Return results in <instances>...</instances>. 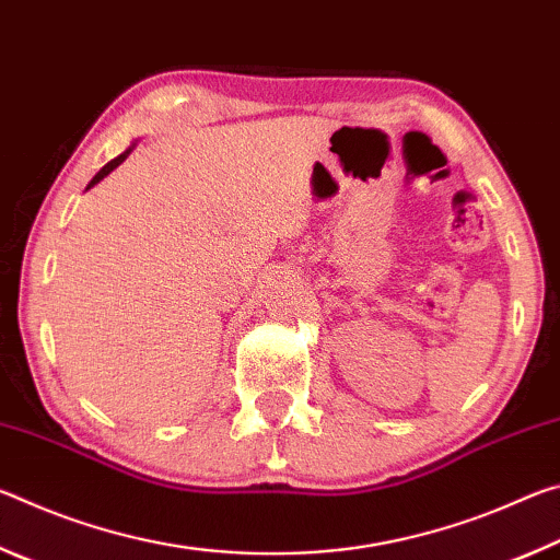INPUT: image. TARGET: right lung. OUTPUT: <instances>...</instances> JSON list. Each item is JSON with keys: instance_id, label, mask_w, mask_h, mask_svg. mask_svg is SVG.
<instances>
[{"instance_id": "1", "label": "right lung", "mask_w": 560, "mask_h": 560, "mask_svg": "<svg viewBox=\"0 0 560 560\" xmlns=\"http://www.w3.org/2000/svg\"><path fill=\"white\" fill-rule=\"evenodd\" d=\"M128 155H130V148L126 150V153H120L118 158H113L108 165H103V167L98 170V175H96V177H93V179H91V183H89V187H93V185H96V183H101V179H103V177H106L108 173H113V170H116V167H118V165L122 163V160H126Z\"/></svg>"}]
</instances>
